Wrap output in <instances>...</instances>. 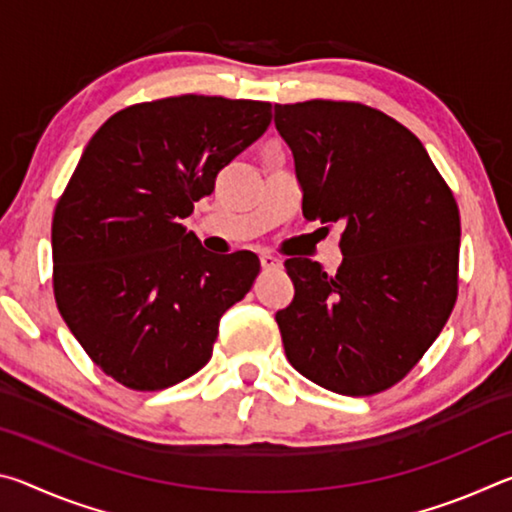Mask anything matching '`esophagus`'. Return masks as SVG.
Listing matches in <instances>:
<instances>
[{
    "instance_id": "1",
    "label": "esophagus",
    "mask_w": 512,
    "mask_h": 512,
    "mask_svg": "<svg viewBox=\"0 0 512 512\" xmlns=\"http://www.w3.org/2000/svg\"><path fill=\"white\" fill-rule=\"evenodd\" d=\"M259 262H262L264 271H277V268L282 266L280 259L273 257V255H262V257H259Z\"/></svg>"
}]
</instances>
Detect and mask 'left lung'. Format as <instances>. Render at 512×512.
I'll list each match as a JSON object with an SVG mask.
<instances>
[{"mask_svg":"<svg viewBox=\"0 0 512 512\" xmlns=\"http://www.w3.org/2000/svg\"><path fill=\"white\" fill-rule=\"evenodd\" d=\"M302 189V214L339 223L343 264L284 262L293 300L275 314L300 375L341 395L397 384L452 314L461 216L422 142L352 101L275 106Z\"/></svg>","mask_w":512,"mask_h":512,"instance_id":"1","label":"left lung"}]
</instances>
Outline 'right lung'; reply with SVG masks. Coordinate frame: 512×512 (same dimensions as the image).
<instances>
[{
    "label": "right lung",
    "instance_id": "1",
    "mask_svg": "<svg viewBox=\"0 0 512 512\" xmlns=\"http://www.w3.org/2000/svg\"><path fill=\"white\" fill-rule=\"evenodd\" d=\"M271 117L266 101L183 94L115 112L85 146L51 223L54 296L119 384L162 391L192 377L253 287L257 255L214 257L183 221Z\"/></svg>",
    "mask_w": 512,
    "mask_h": 512
}]
</instances>
